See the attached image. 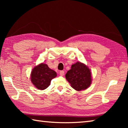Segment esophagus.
<instances>
[{
    "instance_id": "obj_1",
    "label": "esophagus",
    "mask_w": 128,
    "mask_h": 128,
    "mask_svg": "<svg viewBox=\"0 0 128 128\" xmlns=\"http://www.w3.org/2000/svg\"><path fill=\"white\" fill-rule=\"evenodd\" d=\"M60 75L61 76H62L64 75V70H61L60 72Z\"/></svg>"
}]
</instances>
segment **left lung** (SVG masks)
Returning a JSON list of instances; mask_svg holds the SVG:
<instances>
[{"label": "left lung", "mask_w": 128, "mask_h": 128, "mask_svg": "<svg viewBox=\"0 0 128 128\" xmlns=\"http://www.w3.org/2000/svg\"><path fill=\"white\" fill-rule=\"evenodd\" d=\"M66 77L71 86L77 91L86 89L92 82L90 69L80 62L72 65L71 69L66 73Z\"/></svg>", "instance_id": "left-lung-1"}]
</instances>
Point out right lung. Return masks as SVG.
Masks as SVG:
<instances>
[{
	"label": "right lung",
	"instance_id": "right-lung-1",
	"mask_svg": "<svg viewBox=\"0 0 128 128\" xmlns=\"http://www.w3.org/2000/svg\"><path fill=\"white\" fill-rule=\"evenodd\" d=\"M56 73L46 64L36 66L32 72L31 81L39 90H44L49 86L52 79L56 77Z\"/></svg>",
	"mask_w": 128,
	"mask_h": 128
}]
</instances>
